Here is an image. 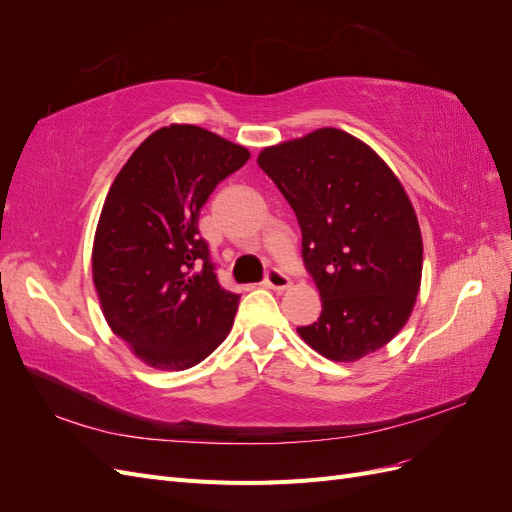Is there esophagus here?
Instances as JSON below:
<instances>
[{
	"mask_svg": "<svg viewBox=\"0 0 512 512\" xmlns=\"http://www.w3.org/2000/svg\"><path fill=\"white\" fill-rule=\"evenodd\" d=\"M265 284L267 288H273V290H286L288 286H290V277L284 273V271H280V269H269L267 271V277H265Z\"/></svg>",
	"mask_w": 512,
	"mask_h": 512,
	"instance_id": "obj_1",
	"label": "esophagus"
}]
</instances>
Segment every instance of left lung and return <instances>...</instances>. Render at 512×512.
Returning <instances> with one entry per match:
<instances>
[{"mask_svg": "<svg viewBox=\"0 0 512 512\" xmlns=\"http://www.w3.org/2000/svg\"><path fill=\"white\" fill-rule=\"evenodd\" d=\"M258 166L297 215L305 269L320 290L322 314L299 335L339 363L389 344L423 271L421 228L393 170L335 128L267 147Z\"/></svg>", "mask_w": 512, "mask_h": 512, "instance_id": "left-lung-1", "label": "left lung"}]
</instances>
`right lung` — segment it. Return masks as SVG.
Listing matches in <instances>:
<instances>
[{
	"label": "right lung",
	"mask_w": 512,
	"mask_h": 512,
	"mask_svg": "<svg viewBox=\"0 0 512 512\" xmlns=\"http://www.w3.org/2000/svg\"><path fill=\"white\" fill-rule=\"evenodd\" d=\"M247 160L245 147L173 123L145 138L108 190L94 284L113 333L151 367H194L232 327L241 294L220 286L198 218Z\"/></svg>",
	"instance_id": "obj_1"
}]
</instances>
